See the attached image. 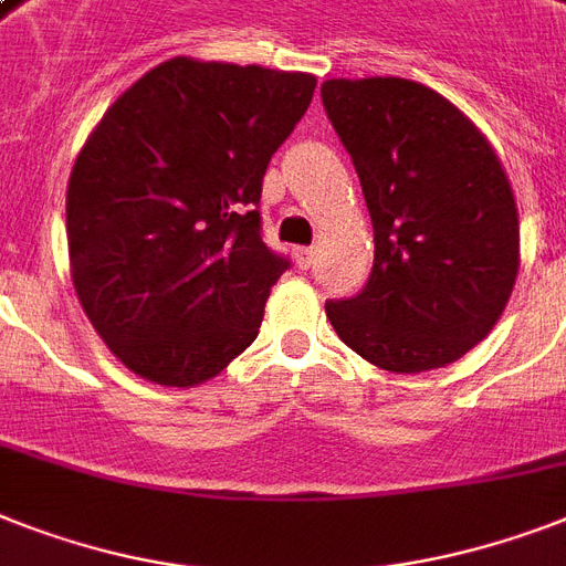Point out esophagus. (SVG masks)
I'll return each mask as SVG.
<instances>
[{"instance_id":"obj_1","label":"esophagus","mask_w":566,"mask_h":566,"mask_svg":"<svg viewBox=\"0 0 566 566\" xmlns=\"http://www.w3.org/2000/svg\"><path fill=\"white\" fill-rule=\"evenodd\" d=\"M314 255H316L314 247H296V252H293V259H296V268L298 270L311 268V264H314Z\"/></svg>"}]
</instances>
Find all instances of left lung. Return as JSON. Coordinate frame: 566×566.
<instances>
[{
	"label": "left lung",
	"mask_w": 566,
	"mask_h": 566,
	"mask_svg": "<svg viewBox=\"0 0 566 566\" xmlns=\"http://www.w3.org/2000/svg\"><path fill=\"white\" fill-rule=\"evenodd\" d=\"M323 107L375 229L369 282L325 302L331 325L387 371L459 360L494 328L521 264L497 154L448 98L403 77L325 81Z\"/></svg>",
	"instance_id": "1"
}]
</instances>
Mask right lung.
<instances>
[{
  "instance_id": "add662e5",
  "label": "right lung",
  "mask_w": 566,
  "mask_h": 566,
  "mask_svg": "<svg viewBox=\"0 0 566 566\" xmlns=\"http://www.w3.org/2000/svg\"><path fill=\"white\" fill-rule=\"evenodd\" d=\"M314 86L302 72L174 57L92 130L69 177V261L127 369L195 387L259 337L291 268L261 238V182Z\"/></svg>"
}]
</instances>
